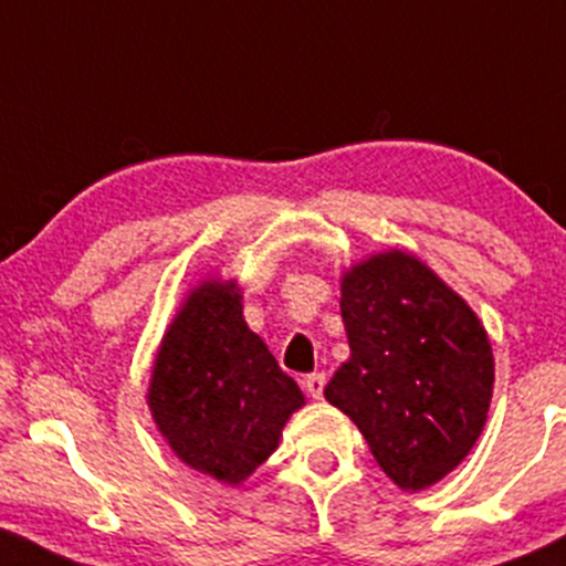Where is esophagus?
<instances>
[{
    "mask_svg": "<svg viewBox=\"0 0 566 566\" xmlns=\"http://www.w3.org/2000/svg\"><path fill=\"white\" fill-rule=\"evenodd\" d=\"M303 389L319 400L322 392H325V374H308L306 378H303Z\"/></svg>",
    "mask_w": 566,
    "mask_h": 566,
    "instance_id": "34e87169",
    "label": "esophagus"
}]
</instances>
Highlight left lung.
Listing matches in <instances>:
<instances>
[{
	"instance_id": "obj_1",
	"label": "left lung",
	"mask_w": 566,
	"mask_h": 566,
	"mask_svg": "<svg viewBox=\"0 0 566 566\" xmlns=\"http://www.w3.org/2000/svg\"><path fill=\"white\" fill-rule=\"evenodd\" d=\"M349 359L325 387L378 468L421 492L470 454L494 389L489 335L468 303L413 254L389 250L340 279Z\"/></svg>"
}]
</instances>
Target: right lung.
Segmentation results:
<instances>
[{
  "label": "right lung",
  "instance_id": "right-lung-1",
  "mask_svg": "<svg viewBox=\"0 0 566 566\" xmlns=\"http://www.w3.org/2000/svg\"><path fill=\"white\" fill-rule=\"evenodd\" d=\"M303 402L297 384L247 327L239 284H198L160 340L147 389L153 421L174 454L239 486L276 451Z\"/></svg>",
  "mask_w": 566,
  "mask_h": 566
}]
</instances>
